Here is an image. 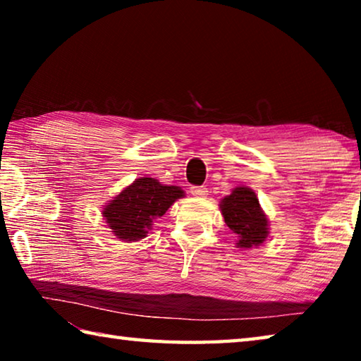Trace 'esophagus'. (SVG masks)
<instances>
[{
	"instance_id": "1",
	"label": "esophagus",
	"mask_w": 361,
	"mask_h": 361,
	"mask_svg": "<svg viewBox=\"0 0 361 361\" xmlns=\"http://www.w3.org/2000/svg\"><path fill=\"white\" fill-rule=\"evenodd\" d=\"M207 188L205 186H192L191 188V194L194 197H207Z\"/></svg>"
}]
</instances>
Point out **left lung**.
<instances>
[{
    "label": "left lung",
    "mask_w": 361,
    "mask_h": 361,
    "mask_svg": "<svg viewBox=\"0 0 361 361\" xmlns=\"http://www.w3.org/2000/svg\"><path fill=\"white\" fill-rule=\"evenodd\" d=\"M224 223L237 235V248L258 247L267 239L269 221L253 189L237 186L219 202Z\"/></svg>",
    "instance_id": "obj_1"
}]
</instances>
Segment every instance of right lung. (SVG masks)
<instances>
[{
	"mask_svg": "<svg viewBox=\"0 0 361 361\" xmlns=\"http://www.w3.org/2000/svg\"><path fill=\"white\" fill-rule=\"evenodd\" d=\"M183 195L185 191L180 186H167L149 176H143L109 200L102 215L118 239L137 242L146 237L156 219Z\"/></svg>",
	"mask_w": 361,
	"mask_h": 361,
	"instance_id": "1",
	"label": "right lung"
}]
</instances>
